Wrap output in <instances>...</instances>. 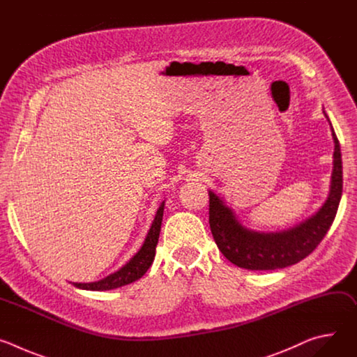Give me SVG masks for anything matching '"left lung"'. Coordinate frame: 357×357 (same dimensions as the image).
Wrapping results in <instances>:
<instances>
[{
  "label": "left lung",
  "instance_id": "obj_1",
  "mask_svg": "<svg viewBox=\"0 0 357 357\" xmlns=\"http://www.w3.org/2000/svg\"><path fill=\"white\" fill-rule=\"evenodd\" d=\"M332 137L335 152L329 196L312 218L295 227L273 233L250 230L215 192L209 190L211 230L219 250L230 263L247 270H277L296 264L318 247L335 220L343 188L340 145L333 128Z\"/></svg>",
  "mask_w": 357,
  "mask_h": 357
}]
</instances>
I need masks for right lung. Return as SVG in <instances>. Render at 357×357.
<instances>
[{"label": "right lung", "instance_id": "right-lung-1", "mask_svg": "<svg viewBox=\"0 0 357 357\" xmlns=\"http://www.w3.org/2000/svg\"><path fill=\"white\" fill-rule=\"evenodd\" d=\"M164 205H165V202H162L161 206L158 208L155 219H154V222H152V226L145 237L142 247L126 266H123L119 271L107 275L106 278L100 280V281L72 282V284L77 288L89 289V291H109V289H114V288H119V287H123V285H127V284H131V282L139 280L146 273V270L151 267V264H152V261H154V257H155V247L158 244L161 223H162V216H164Z\"/></svg>", "mask_w": 357, "mask_h": 357}]
</instances>
